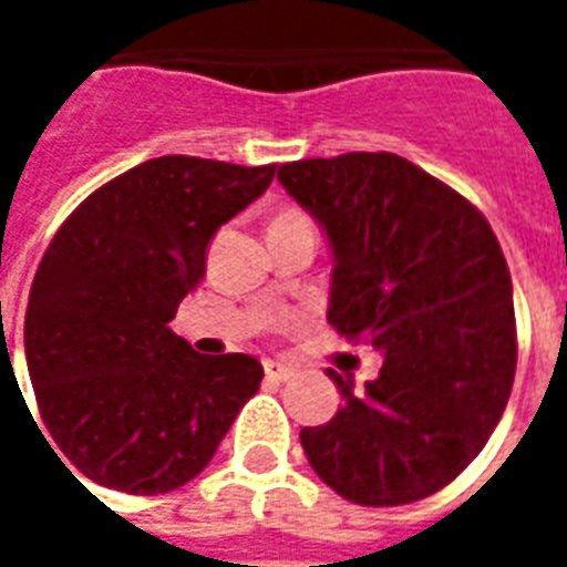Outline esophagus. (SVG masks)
<instances>
[{
    "label": "esophagus",
    "mask_w": 567,
    "mask_h": 567,
    "mask_svg": "<svg viewBox=\"0 0 567 567\" xmlns=\"http://www.w3.org/2000/svg\"><path fill=\"white\" fill-rule=\"evenodd\" d=\"M264 373H267V380L272 382H288L297 370L291 368V364H282V361H264Z\"/></svg>",
    "instance_id": "1"
}]
</instances>
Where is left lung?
<instances>
[{"instance_id": "1", "label": "left lung", "mask_w": 567, "mask_h": 567, "mask_svg": "<svg viewBox=\"0 0 567 567\" xmlns=\"http://www.w3.org/2000/svg\"><path fill=\"white\" fill-rule=\"evenodd\" d=\"M279 182L333 255L328 321L382 355L377 380L328 373L331 422L300 431L312 471L352 504L450 486L486 446L516 373L507 260L450 185L389 151L282 163Z\"/></svg>"}]
</instances>
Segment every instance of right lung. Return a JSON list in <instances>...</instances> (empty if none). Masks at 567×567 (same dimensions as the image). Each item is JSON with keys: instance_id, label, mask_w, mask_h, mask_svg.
<instances>
[{"instance_id": "1", "label": "right lung", "mask_w": 567, "mask_h": 567, "mask_svg": "<svg viewBox=\"0 0 567 567\" xmlns=\"http://www.w3.org/2000/svg\"><path fill=\"white\" fill-rule=\"evenodd\" d=\"M272 175L276 163L154 157L93 190L51 239L27 307V368L56 450L93 483L185 486L260 389L258 358L199 355L169 321L206 276L212 236Z\"/></svg>"}]
</instances>
